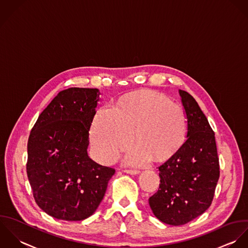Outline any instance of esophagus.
<instances>
[{
    "label": "esophagus",
    "mask_w": 248,
    "mask_h": 248,
    "mask_svg": "<svg viewBox=\"0 0 248 248\" xmlns=\"http://www.w3.org/2000/svg\"><path fill=\"white\" fill-rule=\"evenodd\" d=\"M124 171L129 174H138L140 172L138 170H131V169H125Z\"/></svg>",
    "instance_id": "esophagus-1"
}]
</instances>
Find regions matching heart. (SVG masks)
Wrapping results in <instances>:
<instances>
[{
  "instance_id": "heart-1",
  "label": "heart",
  "mask_w": 248,
  "mask_h": 248,
  "mask_svg": "<svg viewBox=\"0 0 248 248\" xmlns=\"http://www.w3.org/2000/svg\"><path fill=\"white\" fill-rule=\"evenodd\" d=\"M188 118L184 109L168 97L141 92L121 99L115 107L97 111L90 131L96 154L105 163L115 161L132 140L137 143L125 156L139 165L150 156L163 160L171 156L186 139Z\"/></svg>"
}]
</instances>
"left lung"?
Segmentation results:
<instances>
[{"label": "left lung", "mask_w": 248, "mask_h": 248, "mask_svg": "<svg viewBox=\"0 0 248 248\" xmlns=\"http://www.w3.org/2000/svg\"><path fill=\"white\" fill-rule=\"evenodd\" d=\"M187 118V139L158 167L160 184L149 199L154 216L170 225H183L212 204L219 178L215 132L197 100L179 90Z\"/></svg>", "instance_id": "8db88e82"}]
</instances>
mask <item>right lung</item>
<instances>
[{
  "label": "right lung",
  "mask_w": 248,
  "mask_h": 248,
  "mask_svg": "<svg viewBox=\"0 0 248 248\" xmlns=\"http://www.w3.org/2000/svg\"><path fill=\"white\" fill-rule=\"evenodd\" d=\"M99 89L63 90L39 115L28 141L27 174L36 204L48 215L78 221L95 213L115 169L87 154Z\"/></svg>",
  "instance_id": "right-lung-1"
}]
</instances>
